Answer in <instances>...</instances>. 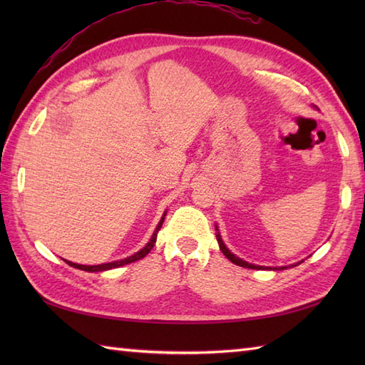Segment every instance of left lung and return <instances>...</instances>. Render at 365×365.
I'll return each mask as SVG.
<instances>
[{
  "label": "left lung",
  "instance_id": "8db88e82",
  "mask_svg": "<svg viewBox=\"0 0 365 365\" xmlns=\"http://www.w3.org/2000/svg\"><path fill=\"white\" fill-rule=\"evenodd\" d=\"M216 230H218V227H216ZM216 240H218V245H220V250L222 251V254L226 255V257L232 262V263H235V265H238V267H245V268H251V269H285L287 267H274V268H271V267H260V265H252V263H247V262H245V260H242L240 257H237L235 254H232L227 247H226V245L222 243V238H221V235H220V232L218 234H216ZM301 262H298V263H294V265H290V267H297V265H299Z\"/></svg>",
  "mask_w": 365,
  "mask_h": 365
}]
</instances>
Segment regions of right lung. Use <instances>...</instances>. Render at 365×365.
<instances>
[{
    "label": "right lung",
    "mask_w": 365,
    "mask_h": 365,
    "mask_svg": "<svg viewBox=\"0 0 365 365\" xmlns=\"http://www.w3.org/2000/svg\"><path fill=\"white\" fill-rule=\"evenodd\" d=\"M165 216H166V212H165V215H163V218L160 220L157 229H155L153 235H152V238H150V242L147 243V245L143 247L141 251L135 252L133 255H130V257H127V259L115 260V262H110V263H102V265H78V263H73V262H68V260H66V263H68V265L73 267V268H78V269H83V271H89V273H96V271H106V269L119 268V267H123V265H128V263H131V262L141 260L143 257H145V255L152 251V247H153L155 242H157L158 230H160V229H161V226H163V221H165Z\"/></svg>",
    "instance_id": "obj_1"
}]
</instances>
